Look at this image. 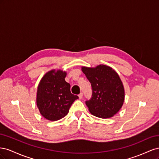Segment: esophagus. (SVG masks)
Returning a JSON list of instances; mask_svg holds the SVG:
<instances>
[{
	"instance_id": "obj_1",
	"label": "esophagus",
	"mask_w": 159,
	"mask_h": 159,
	"mask_svg": "<svg viewBox=\"0 0 159 159\" xmlns=\"http://www.w3.org/2000/svg\"><path fill=\"white\" fill-rule=\"evenodd\" d=\"M78 96H79V99H81L83 98V93H80L79 95H78Z\"/></svg>"
}]
</instances>
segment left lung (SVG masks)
I'll use <instances>...</instances> for the list:
<instances>
[{
    "label": "left lung",
    "mask_w": 159,
    "mask_h": 159,
    "mask_svg": "<svg viewBox=\"0 0 159 159\" xmlns=\"http://www.w3.org/2000/svg\"><path fill=\"white\" fill-rule=\"evenodd\" d=\"M91 85L92 95L85 104L90 113L99 118H109L121 108L125 98L122 81L111 68L99 65L95 68L83 67Z\"/></svg>",
    "instance_id": "obj_1"
}]
</instances>
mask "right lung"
<instances>
[{
	"instance_id": "right-lung-1",
	"label": "right lung",
	"mask_w": 159,
	"mask_h": 159,
	"mask_svg": "<svg viewBox=\"0 0 159 159\" xmlns=\"http://www.w3.org/2000/svg\"><path fill=\"white\" fill-rule=\"evenodd\" d=\"M66 73L52 70L44 75L38 85L37 106L42 115L50 121H57L68 113L78 95L70 91V84L65 81Z\"/></svg>"
}]
</instances>
